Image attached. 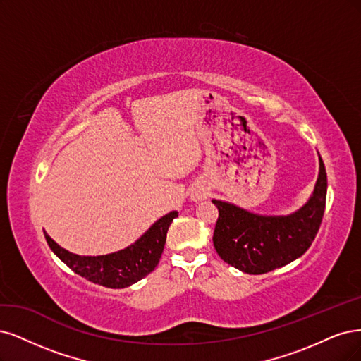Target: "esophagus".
Returning a JSON list of instances; mask_svg holds the SVG:
<instances>
[{"instance_id":"esophagus-1","label":"esophagus","mask_w":361,"mask_h":361,"mask_svg":"<svg viewBox=\"0 0 361 361\" xmlns=\"http://www.w3.org/2000/svg\"><path fill=\"white\" fill-rule=\"evenodd\" d=\"M192 200L193 201H201V200H204V197H207V189L205 188H202V185H196V188L192 190Z\"/></svg>"}]
</instances>
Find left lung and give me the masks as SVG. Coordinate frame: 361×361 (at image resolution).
<instances>
[{
  "label": "left lung",
  "mask_w": 361,
  "mask_h": 361,
  "mask_svg": "<svg viewBox=\"0 0 361 361\" xmlns=\"http://www.w3.org/2000/svg\"><path fill=\"white\" fill-rule=\"evenodd\" d=\"M319 172L309 200L289 214H259L228 201L212 200L219 217L214 249L229 265L247 274H262L300 258L315 240L325 210L327 172Z\"/></svg>",
  "instance_id": "1"
}]
</instances>
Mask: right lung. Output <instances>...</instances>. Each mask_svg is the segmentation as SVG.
Listing matches in <instances>:
<instances>
[{"instance_id": "obj_1", "label": "right lung", "mask_w": 361, "mask_h": 361, "mask_svg": "<svg viewBox=\"0 0 361 361\" xmlns=\"http://www.w3.org/2000/svg\"><path fill=\"white\" fill-rule=\"evenodd\" d=\"M177 216V212L161 216L130 246L97 257L68 252L55 243L44 229L43 232L51 250L68 269L92 283L120 289L136 283L156 269L165 247L168 228Z\"/></svg>"}]
</instances>
